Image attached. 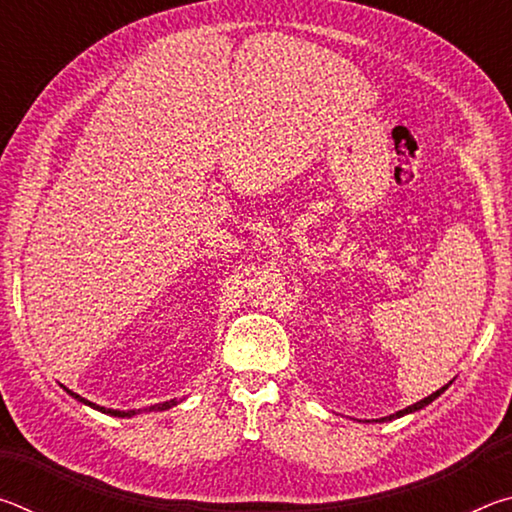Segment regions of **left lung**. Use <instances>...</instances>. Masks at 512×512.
I'll use <instances>...</instances> for the list:
<instances>
[{"mask_svg": "<svg viewBox=\"0 0 512 512\" xmlns=\"http://www.w3.org/2000/svg\"><path fill=\"white\" fill-rule=\"evenodd\" d=\"M449 386V384H447ZM447 386H443L440 388V391H436V393H431L429 397H424V400H420V402H415V404H411V406H406V409H402V411H397V413H393V415H386V418H379V420H375V422H386V420H395V418H402V415H406V413H413V411H420V409H424V406L427 404H431L433 400H436V397L445 391Z\"/></svg>", "mask_w": 512, "mask_h": 512, "instance_id": "1", "label": "left lung"}]
</instances>
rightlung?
<instances>
[{
    "instance_id": "1",
    "label": "right lung",
    "mask_w": 512,
    "mask_h": 512,
    "mask_svg": "<svg viewBox=\"0 0 512 512\" xmlns=\"http://www.w3.org/2000/svg\"><path fill=\"white\" fill-rule=\"evenodd\" d=\"M67 393L72 395V397H76V400H79V402L92 406V409H97V411H101V413H108V415H115V418H133L135 413H140V411H117V409H106V406H97V404H92V402H88V400H83L81 395H76V393H72V391H67ZM176 404H178V400H169V402H162V404H153V406H149V409H144V411H167V409H171V406H176Z\"/></svg>"
}]
</instances>
